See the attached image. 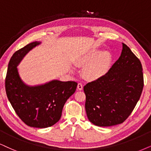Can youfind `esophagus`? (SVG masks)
Instances as JSON below:
<instances>
[{
	"label": "esophagus",
	"instance_id": "esophagus-1",
	"mask_svg": "<svg viewBox=\"0 0 151 151\" xmlns=\"http://www.w3.org/2000/svg\"><path fill=\"white\" fill-rule=\"evenodd\" d=\"M77 88L78 90H79V91H81V90L83 89V85H82L81 83H79L77 85Z\"/></svg>",
	"mask_w": 151,
	"mask_h": 151
}]
</instances>
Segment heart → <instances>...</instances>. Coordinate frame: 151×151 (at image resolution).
I'll return each instance as SVG.
<instances>
[{"mask_svg":"<svg viewBox=\"0 0 151 151\" xmlns=\"http://www.w3.org/2000/svg\"><path fill=\"white\" fill-rule=\"evenodd\" d=\"M111 60L112 56L109 51L93 49L79 56L76 65H86L83 69V76L87 79L96 80L106 74Z\"/></svg>","mask_w":151,"mask_h":151,"instance_id":"heart-1","label":"heart"}]
</instances>
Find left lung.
Masks as SVG:
<instances>
[{"mask_svg":"<svg viewBox=\"0 0 151 151\" xmlns=\"http://www.w3.org/2000/svg\"><path fill=\"white\" fill-rule=\"evenodd\" d=\"M142 65L125 44L107 73L83 87L90 122L100 127L123 123L130 115L144 88Z\"/></svg>","mask_w":151,"mask_h":151,"instance_id":"left-lung-1","label":"left lung"}]
</instances>
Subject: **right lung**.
Here are the masks:
<instances>
[{"instance_id":"1","label":"right lung","mask_w":151,"mask_h":151,"mask_svg":"<svg viewBox=\"0 0 151 151\" xmlns=\"http://www.w3.org/2000/svg\"><path fill=\"white\" fill-rule=\"evenodd\" d=\"M33 42L17 51L10 58L5 78V91L13 109L30 127L45 128L56 124L62 115L65 103L77 86L75 81L52 80L30 86L21 79L17 67L29 51L39 45Z\"/></svg>"}]
</instances>
